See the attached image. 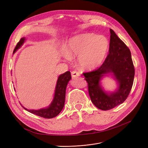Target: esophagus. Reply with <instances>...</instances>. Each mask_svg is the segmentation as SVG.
<instances>
[{
    "mask_svg": "<svg viewBox=\"0 0 148 148\" xmlns=\"http://www.w3.org/2000/svg\"><path fill=\"white\" fill-rule=\"evenodd\" d=\"M71 75L73 78H75V77H79L80 75V73L76 71H73L71 72Z\"/></svg>",
    "mask_w": 148,
    "mask_h": 148,
    "instance_id": "34e87169",
    "label": "esophagus"
}]
</instances>
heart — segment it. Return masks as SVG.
<instances>
[{
	"mask_svg": "<svg viewBox=\"0 0 148 148\" xmlns=\"http://www.w3.org/2000/svg\"><path fill=\"white\" fill-rule=\"evenodd\" d=\"M109 49V42L103 35L83 34L74 36L66 46L65 58L79 56L81 66L86 69H94L104 60Z\"/></svg>",
	"mask_w": 148,
	"mask_h": 148,
	"instance_id": "1",
	"label": "heart"
}]
</instances>
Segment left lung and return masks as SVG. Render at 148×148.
Masks as SVG:
<instances>
[{
  "mask_svg": "<svg viewBox=\"0 0 148 148\" xmlns=\"http://www.w3.org/2000/svg\"><path fill=\"white\" fill-rule=\"evenodd\" d=\"M110 31L109 53L104 63L94 71L83 73L92 102L102 110H110L125 101L133 86L135 74L130 49L112 29ZM110 73L117 81L119 88L107 93L100 86V80Z\"/></svg>",
  "mask_w": 148,
  "mask_h": 148,
  "instance_id": "8db88e82",
  "label": "left lung"
}]
</instances>
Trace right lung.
<instances>
[{"instance_id":"1","label":"right lung","mask_w":148,"mask_h":148,"mask_svg":"<svg viewBox=\"0 0 148 148\" xmlns=\"http://www.w3.org/2000/svg\"><path fill=\"white\" fill-rule=\"evenodd\" d=\"M25 41V38H21V40L15 46L13 53H15L20 47L24 43ZM71 75L69 71H66L59 76L53 99L48 107L41 108L40 110H28L24 107H22L29 112L44 118L50 119L56 117L64 108L65 101L66 88L69 81L71 80Z\"/></svg>"}]
</instances>
